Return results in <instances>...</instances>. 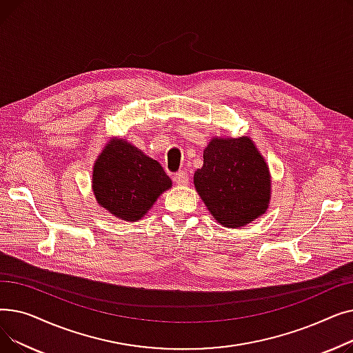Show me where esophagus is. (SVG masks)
Returning a JSON list of instances; mask_svg holds the SVG:
<instances>
[{"label":"esophagus","instance_id":"34e87169","mask_svg":"<svg viewBox=\"0 0 353 353\" xmlns=\"http://www.w3.org/2000/svg\"><path fill=\"white\" fill-rule=\"evenodd\" d=\"M173 181L177 186H186V184H189V174L186 172H179L173 176Z\"/></svg>","mask_w":353,"mask_h":353}]
</instances>
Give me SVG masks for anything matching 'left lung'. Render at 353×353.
Segmentation results:
<instances>
[{
  "label": "left lung",
  "mask_w": 353,
  "mask_h": 353,
  "mask_svg": "<svg viewBox=\"0 0 353 353\" xmlns=\"http://www.w3.org/2000/svg\"><path fill=\"white\" fill-rule=\"evenodd\" d=\"M193 181L205 206L223 228H243L269 208V164L249 136L212 137Z\"/></svg>",
  "instance_id": "left-lung-1"
}]
</instances>
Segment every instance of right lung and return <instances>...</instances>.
I'll return each instance as SVG.
<instances>
[{"label": "right lung", "mask_w": 353, "mask_h": 353, "mask_svg": "<svg viewBox=\"0 0 353 353\" xmlns=\"http://www.w3.org/2000/svg\"><path fill=\"white\" fill-rule=\"evenodd\" d=\"M172 184L157 160L120 137L107 141L92 165L91 189L97 203L125 221L143 219Z\"/></svg>", "instance_id": "add662e5"}]
</instances>
